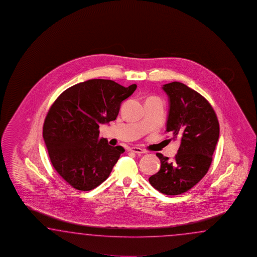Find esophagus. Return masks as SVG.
Returning a JSON list of instances; mask_svg holds the SVG:
<instances>
[{
    "label": "esophagus",
    "mask_w": 257,
    "mask_h": 257,
    "mask_svg": "<svg viewBox=\"0 0 257 257\" xmlns=\"http://www.w3.org/2000/svg\"><path fill=\"white\" fill-rule=\"evenodd\" d=\"M128 151L130 152H132V153H138V154H141V153H144L145 152L141 149V148L138 147H131L128 149Z\"/></svg>",
    "instance_id": "obj_1"
}]
</instances>
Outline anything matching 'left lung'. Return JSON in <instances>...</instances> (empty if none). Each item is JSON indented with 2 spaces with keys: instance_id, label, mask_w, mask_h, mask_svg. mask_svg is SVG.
Instances as JSON below:
<instances>
[{
  "instance_id": "8db88e82",
  "label": "left lung",
  "mask_w": 257,
  "mask_h": 257,
  "mask_svg": "<svg viewBox=\"0 0 257 257\" xmlns=\"http://www.w3.org/2000/svg\"><path fill=\"white\" fill-rule=\"evenodd\" d=\"M169 96L170 109L166 131L167 141L180 140V147L173 161L162 153L161 169L149 182L168 196L191 189L208 173L219 136V124L213 107L197 91L179 82L164 84Z\"/></svg>"
}]
</instances>
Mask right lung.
<instances>
[{"mask_svg":"<svg viewBox=\"0 0 257 257\" xmlns=\"http://www.w3.org/2000/svg\"><path fill=\"white\" fill-rule=\"evenodd\" d=\"M93 79L68 88L50 106L43 138L54 169L77 190L90 191L109 176L125 152L99 138V125L115 120L120 104L136 90Z\"/></svg>","mask_w":257,"mask_h":257,"instance_id":"1","label":"right lung"}]
</instances>
